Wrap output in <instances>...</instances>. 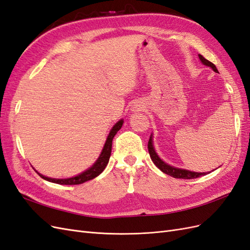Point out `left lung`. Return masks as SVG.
I'll return each mask as SVG.
<instances>
[{
    "label": "left lung",
    "mask_w": 250,
    "mask_h": 250,
    "mask_svg": "<svg viewBox=\"0 0 250 250\" xmlns=\"http://www.w3.org/2000/svg\"><path fill=\"white\" fill-rule=\"evenodd\" d=\"M199 58L201 60V62L204 63L208 66H210L211 69H213L216 73H218V70L216 65L213 63L208 62V59L204 58L202 55H199ZM148 151H149V154H150V157L151 160H152V162L154 163V165L156 166V167L160 169L161 171H163L164 173L168 174V175L170 176H173L174 178H183V179H193V178H197V177H200V176H203L206 175L207 173H199V172H192V171H188V170H184V169H178V168H174L172 167V166L166 164L165 162H163L160 157H158V155L156 154L155 150H154V147H153V144H152V138L150 137L149 139V142H148Z\"/></svg>",
    "instance_id": "8db88e82"
}]
</instances>
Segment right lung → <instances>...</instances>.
I'll return each instance as SVG.
<instances>
[{"mask_svg": "<svg viewBox=\"0 0 250 250\" xmlns=\"http://www.w3.org/2000/svg\"><path fill=\"white\" fill-rule=\"evenodd\" d=\"M122 125H123V120H120L119 122L112 127V129L110 130V132L108 134L107 140H106V142H105L104 148L102 150L99 158H98V161L93 165V167H90L88 170L79 174V175L72 177V178H66V179H55V178H50V177L43 176L36 171L37 174H39L42 178L46 179L48 181H51V183L58 184V185H80V184L85 183V181H87V180H90V179L97 177L99 174H101L103 172V170L105 169V167H106L108 164L109 157L111 154L112 139L117 134V132L121 129Z\"/></svg>", "mask_w": 250, "mask_h": 250, "instance_id": "add662e5", "label": "right lung"}]
</instances>
